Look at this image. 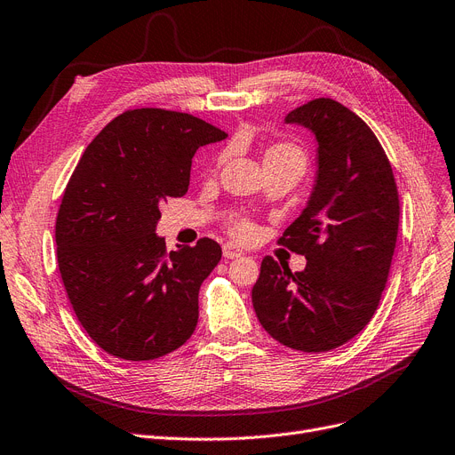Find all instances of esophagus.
<instances>
[{
	"label": "esophagus",
	"mask_w": 455,
	"mask_h": 455,
	"mask_svg": "<svg viewBox=\"0 0 455 455\" xmlns=\"http://www.w3.org/2000/svg\"><path fill=\"white\" fill-rule=\"evenodd\" d=\"M243 252H242V249H238L235 247L234 243H225L223 245V256L227 260H234V259H240Z\"/></svg>",
	"instance_id": "obj_1"
}]
</instances>
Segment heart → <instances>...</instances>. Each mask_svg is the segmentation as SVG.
Masks as SVG:
<instances>
[{
  "label": "heart",
  "mask_w": 455,
  "mask_h": 455,
  "mask_svg": "<svg viewBox=\"0 0 455 455\" xmlns=\"http://www.w3.org/2000/svg\"><path fill=\"white\" fill-rule=\"evenodd\" d=\"M264 167H276V165H293L295 169H299L301 174L307 165V157L299 147H295L291 143H275L266 148L264 152ZM232 234L235 238L247 240L252 234V225L247 221H238L232 225Z\"/></svg>",
  "instance_id": "1"
}]
</instances>
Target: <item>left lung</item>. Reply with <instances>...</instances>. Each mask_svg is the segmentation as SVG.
I'll use <instances>...</instances> for the list:
<instances>
[{"mask_svg": "<svg viewBox=\"0 0 455 455\" xmlns=\"http://www.w3.org/2000/svg\"><path fill=\"white\" fill-rule=\"evenodd\" d=\"M284 123L315 140L310 196L279 240L307 266L291 273L266 256L252 307L276 342L320 353L359 334L379 305L396 247L398 189L378 137L342 104L318 98Z\"/></svg>", "mask_w": 455, "mask_h": 455, "instance_id": "1", "label": "left lung"}]
</instances>
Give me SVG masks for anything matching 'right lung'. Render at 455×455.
<instances>
[{
    "mask_svg": "<svg viewBox=\"0 0 455 455\" xmlns=\"http://www.w3.org/2000/svg\"><path fill=\"white\" fill-rule=\"evenodd\" d=\"M225 137L188 113L132 109L72 172L55 221L59 271L77 320L113 357L152 361L193 334L221 247L203 238L167 252L156 227L160 204L186 195L195 152Z\"/></svg>",
    "mask_w": 455,
    "mask_h": 455,
    "instance_id": "1",
    "label": "right lung"
}]
</instances>
